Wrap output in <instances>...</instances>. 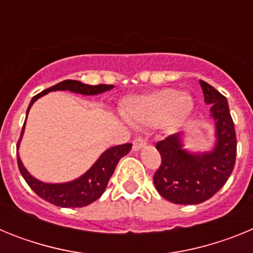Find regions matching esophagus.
I'll return each instance as SVG.
<instances>
[{"mask_svg":"<svg viewBox=\"0 0 253 253\" xmlns=\"http://www.w3.org/2000/svg\"><path fill=\"white\" fill-rule=\"evenodd\" d=\"M146 144H147V140L144 139V138L138 137L133 140V149L134 151H139V149L143 148Z\"/></svg>","mask_w":253,"mask_h":253,"instance_id":"esophagus-1","label":"esophagus"}]
</instances>
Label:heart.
I'll use <instances>...</instances> for the list:
<instances>
[{
  "mask_svg": "<svg viewBox=\"0 0 253 253\" xmlns=\"http://www.w3.org/2000/svg\"><path fill=\"white\" fill-rule=\"evenodd\" d=\"M193 107L191 96L178 93L173 88H165L129 100L125 107V116L133 124L153 126L163 120L169 123L182 122L191 114Z\"/></svg>",
  "mask_w": 253,
  "mask_h": 253,
  "instance_id": "obj_1",
  "label": "heart"
}]
</instances>
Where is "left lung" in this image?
<instances>
[{
  "label": "left lung",
  "instance_id": "8db88e82",
  "mask_svg": "<svg viewBox=\"0 0 253 253\" xmlns=\"http://www.w3.org/2000/svg\"><path fill=\"white\" fill-rule=\"evenodd\" d=\"M199 82L215 122L213 151L203 154L184 151L180 134H172L156 144L161 166L153 176L154 186L161 196L175 204H200L211 198L224 186L236 163L237 137L227 99L207 82Z\"/></svg>",
  "mask_w": 253,
  "mask_h": 253
}]
</instances>
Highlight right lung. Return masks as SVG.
<instances>
[{
    "label": "right lung",
    "mask_w": 253,
    "mask_h": 253,
    "mask_svg": "<svg viewBox=\"0 0 253 253\" xmlns=\"http://www.w3.org/2000/svg\"><path fill=\"white\" fill-rule=\"evenodd\" d=\"M113 87V84L90 86V84H84L80 81L66 80V81L59 82V84L44 90L43 92L35 95L29 104L26 114L30 110L31 105L34 104L39 97L50 92V91L68 90L76 93H82V95H97V93L111 90ZM22 133H24V126H22L21 135ZM20 139H21V137H20ZM20 139L17 142V148H19ZM130 149V143L120 144V146H115L113 148L107 149L84 176L75 181H71V182H66V184H45V182L38 181L26 171L25 167L22 166V162L19 156H17V166H19L22 177L25 178L26 184L31 187V190L38 196L44 199L45 202L62 208H82L91 204L102 195L119 160L124 157L125 154H128Z\"/></svg>",
    "instance_id": "obj_1"
}]
</instances>
